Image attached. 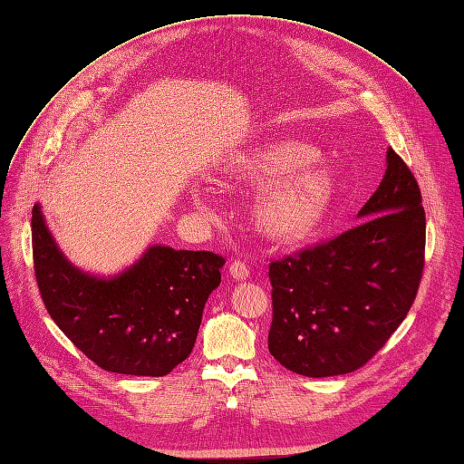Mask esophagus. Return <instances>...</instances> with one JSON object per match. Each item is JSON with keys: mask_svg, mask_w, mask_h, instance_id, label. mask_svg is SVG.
<instances>
[{"mask_svg": "<svg viewBox=\"0 0 464 464\" xmlns=\"http://www.w3.org/2000/svg\"><path fill=\"white\" fill-rule=\"evenodd\" d=\"M229 275L235 280H246L250 276V269H248V265L245 261H233L229 265Z\"/></svg>", "mask_w": 464, "mask_h": 464, "instance_id": "esophagus-1", "label": "esophagus"}]
</instances>
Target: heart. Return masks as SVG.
Listing matches in <instances>:
<instances>
[{
    "mask_svg": "<svg viewBox=\"0 0 464 464\" xmlns=\"http://www.w3.org/2000/svg\"><path fill=\"white\" fill-rule=\"evenodd\" d=\"M310 146L291 139H269L229 160L224 175L231 180H266L256 195L257 229L273 240L291 242L320 226L334 193L333 177L306 161Z\"/></svg>",
    "mask_w": 464,
    "mask_h": 464,
    "instance_id": "obj_1",
    "label": "heart"
}]
</instances>
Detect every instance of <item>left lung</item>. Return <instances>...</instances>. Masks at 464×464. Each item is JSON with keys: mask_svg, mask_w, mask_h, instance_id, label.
<instances>
[{"mask_svg": "<svg viewBox=\"0 0 464 464\" xmlns=\"http://www.w3.org/2000/svg\"><path fill=\"white\" fill-rule=\"evenodd\" d=\"M357 218L325 245L269 265V352L308 378L348 374L387 343L416 299L425 265L421 191L387 149L385 175Z\"/></svg>", "mask_w": 464, "mask_h": 464, "instance_id": "8db88e82", "label": "left lung"}]
</instances>
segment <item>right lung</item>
Masks as SVG:
<instances>
[{
	"label": "right lung",
	"instance_id": "right-lung-1",
	"mask_svg": "<svg viewBox=\"0 0 464 464\" xmlns=\"http://www.w3.org/2000/svg\"><path fill=\"white\" fill-rule=\"evenodd\" d=\"M35 278L54 324L97 367L165 376L193 350L203 308L222 282L226 259L212 252L152 245L114 276L72 265L32 210Z\"/></svg>",
	"mask_w": 464,
	"mask_h": 464
}]
</instances>
